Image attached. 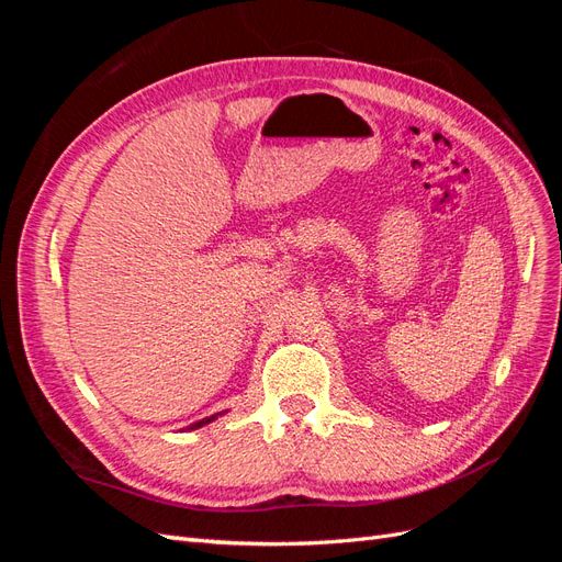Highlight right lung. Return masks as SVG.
<instances>
[{"instance_id":"obj_1","label":"right lung","mask_w":562,"mask_h":562,"mask_svg":"<svg viewBox=\"0 0 562 562\" xmlns=\"http://www.w3.org/2000/svg\"><path fill=\"white\" fill-rule=\"evenodd\" d=\"M217 415H211V417H206V419H201V422H194L190 429H199V427H203V424H209V422H213Z\"/></svg>"}]
</instances>
